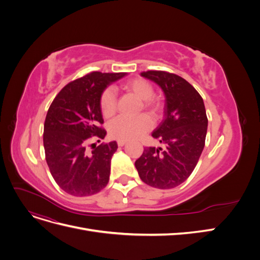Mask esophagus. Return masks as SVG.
Returning <instances> with one entry per match:
<instances>
[{
    "label": "esophagus",
    "mask_w": 260,
    "mask_h": 260,
    "mask_svg": "<svg viewBox=\"0 0 260 260\" xmlns=\"http://www.w3.org/2000/svg\"><path fill=\"white\" fill-rule=\"evenodd\" d=\"M125 143H127V142H125V141H118V142H117L118 146H123Z\"/></svg>",
    "instance_id": "obj_1"
}]
</instances>
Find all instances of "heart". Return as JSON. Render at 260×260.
Here are the masks:
<instances>
[{
	"mask_svg": "<svg viewBox=\"0 0 260 260\" xmlns=\"http://www.w3.org/2000/svg\"><path fill=\"white\" fill-rule=\"evenodd\" d=\"M122 89L141 101L142 109L149 115L156 117L160 111V103L153 99L154 88L147 80L142 78H135L122 83ZM117 108V100L115 94L107 90L101 98V111L105 118H111L115 115ZM152 127V122L146 116H139L135 119L124 117H117L108 125L109 136L119 141L133 140L143 135Z\"/></svg>",
	"mask_w": 260,
	"mask_h": 260,
	"instance_id": "heart-1",
	"label": "heart"
}]
</instances>
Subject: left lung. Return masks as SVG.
I'll return each mask as SVG.
<instances>
[{"instance_id":"8db88e82","label":"left lung","mask_w":260,"mask_h":260,"mask_svg":"<svg viewBox=\"0 0 260 260\" xmlns=\"http://www.w3.org/2000/svg\"><path fill=\"white\" fill-rule=\"evenodd\" d=\"M141 76L158 84L165 94L164 119L152 137L165 145L144 147L136 168L144 183L172 188L193 172L205 146L208 119L200 93L183 78L159 70Z\"/></svg>"}]
</instances>
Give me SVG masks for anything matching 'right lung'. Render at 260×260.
<instances>
[{
    "instance_id": "add662e5",
    "label": "right lung",
    "mask_w": 260,
    "mask_h": 260,
    "mask_svg": "<svg viewBox=\"0 0 260 260\" xmlns=\"http://www.w3.org/2000/svg\"><path fill=\"white\" fill-rule=\"evenodd\" d=\"M125 73L93 72L69 82L52 102L45 117L43 145L45 159L55 182L66 193L89 196L107 185L116 141L96 146L92 139H104L106 131L101 98L107 86Z\"/></svg>"
}]
</instances>
